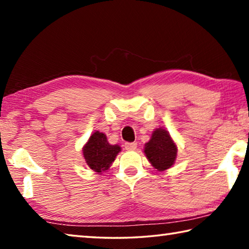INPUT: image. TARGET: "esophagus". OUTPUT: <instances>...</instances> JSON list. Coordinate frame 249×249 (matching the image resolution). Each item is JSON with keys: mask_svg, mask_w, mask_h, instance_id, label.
<instances>
[{"mask_svg": "<svg viewBox=\"0 0 249 249\" xmlns=\"http://www.w3.org/2000/svg\"><path fill=\"white\" fill-rule=\"evenodd\" d=\"M137 148L136 142H125V149L126 150H135Z\"/></svg>", "mask_w": 249, "mask_h": 249, "instance_id": "esophagus-1", "label": "esophagus"}]
</instances>
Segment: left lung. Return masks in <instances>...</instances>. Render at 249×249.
<instances>
[{
	"mask_svg": "<svg viewBox=\"0 0 249 249\" xmlns=\"http://www.w3.org/2000/svg\"><path fill=\"white\" fill-rule=\"evenodd\" d=\"M178 147L166 128H156L146 142L144 154L157 171H165L175 165Z\"/></svg>",
	"mask_w": 249,
	"mask_h": 249,
	"instance_id": "1",
	"label": "left lung"
}]
</instances>
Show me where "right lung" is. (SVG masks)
Wrapping results in <instances>:
<instances>
[{"mask_svg":"<svg viewBox=\"0 0 249 249\" xmlns=\"http://www.w3.org/2000/svg\"><path fill=\"white\" fill-rule=\"evenodd\" d=\"M119 145H111L107 135L95 130L82 147V154L88 167L98 175L109 169L121 151Z\"/></svg>","mask_w":249,"mask_h":249,"instance_id":"add662e5","label":"right lung"}]
</instances>
